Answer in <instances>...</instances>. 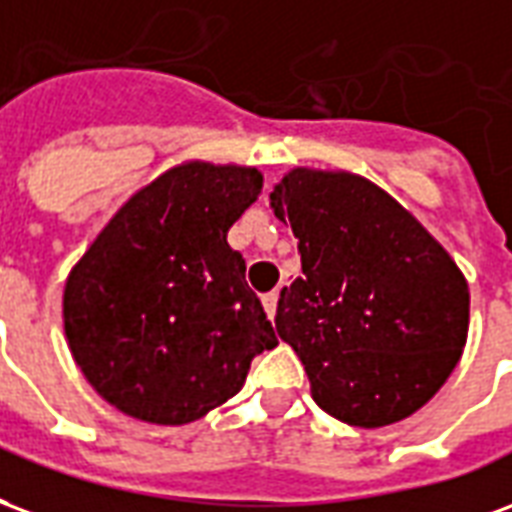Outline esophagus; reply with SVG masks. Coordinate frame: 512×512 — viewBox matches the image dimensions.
<instances>
[{
  "label": "esophagus",
  "mask_w": 512,
  "mask_h": 512,
  "mask_svg": "<svg viewBox=\"0 0 512 512\" xmlns=\"http://www.w3.org/2000/svg\"><path fill=\"white\" fill-rule=\"evenodd\" d=\"M261 305H264V311H267V316H275V308H278V292H267L264 297H261Z\"/></svg>",
  "instance_id": "esophagus-1"
}]
</instances>
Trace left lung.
Wrapping results in <instances>:
<instances>
[{"mask_svg":"<svg viewBox=\"0 0 512 512\" xmlns=\"http://www.w3.org/2000/svg\"><path fill=\"white\" fill-rule=\"evenodd\" d=\"M270 207L292 223L302 275L275 330L341 423L382 428L436 395L469 333V283L412 212L352 171L297 166Z\"/></svg>","mask_w":512,"mask_h":512,"instance_id":"8db88e82","label":"left lung"}]
</instances>
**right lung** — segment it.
<instances>
[{
	"instance_id": "obj_1",
	"label": "right lung",
	"mask_w": 512,
	"mask_h": 512,
	"mask_svg": "<svg viewBox=\"0 0 512 512\" xmlns=\"http://www.w3.org/2000/svg\"><path fill=\"white\" fill-rule=\"evenodd\" d=\"M259 169L185 160L136 190L67 275L73 360L119 412L185 425L240 393L278 338L245 283L229 229L261 193Z\"/></svg>"
}]
</instances>
